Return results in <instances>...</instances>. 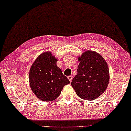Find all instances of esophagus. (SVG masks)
<instances>
[{"label": "esophagus", "mask_w": 131, "mask_h": 131, "mask_svg": "<svg viewBox=\"0 0 131 131\" xmlns=\"http://www.w3.org/2000/svg\"><path fill=\"white\" fill-rule=\"evenodd\" d=\"M68 80H69L70 82H71V81H72V76H68Z\"/></svg>", "instance_id": "1"}]
</instances>
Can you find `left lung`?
<instances>
[{"label": "left lung", "mask_w": 131, "mask_h": 131, "mask_svg": "<svg viewBox=\"0 0 131 131\" xmlns=\"http://www.w3.org/2000/svg\"><path fill=\"white\" fill-rule=\"evenodd\" d=\"M78 60V73L72 81V86L80 98L95 100L107 88L110 81L108 64L101 55L92 50L85 51Z\"/></svg>", "instance_id": "obj_1"}]
</instances>
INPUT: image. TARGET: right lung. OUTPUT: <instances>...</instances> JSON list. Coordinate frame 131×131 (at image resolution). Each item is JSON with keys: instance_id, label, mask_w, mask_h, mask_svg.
<instances>
[{"instance_id": "right-lung-1", "label": "right lung", "mask_w": 131, "mask_h": 131, "mask_svg": "<svg viewBox=\"0 0 131 131\" xmlns=\"http://www.w3.org/2000/svg\"><path fill=\"white\" fill-rule=\"evenodd\" d=\"M57 59L50 51L40 54L32 64L29 72V85L33 93L43 102L54 100L70 81L57 66Z\"/></svg>"}]
</instances>
